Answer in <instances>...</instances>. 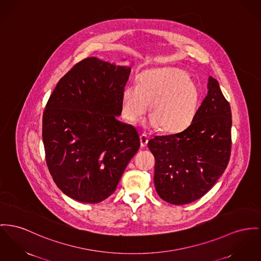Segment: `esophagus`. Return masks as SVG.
<instances>
[{
  "label": "esophagus",
  "instance_id": "obj_1",
  "mask_svg": "<svg viewBox=\"0 0 261 261\" xmlns=\"http://www.w3.org/2000/svg\"><path fill=\"white\" fill-rule=\"evenodd\" d=\"M139 139H140V146L145 147L147 145V142H148V138L145 135H141L139 137Z\"/></svg>",
  "mask_w": 261,
  "mask_h": 261
}]
</instances>
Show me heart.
<instances>
[{
    "label": "heart",
    "mask_w": 261,
    "mask_h": 261,
    "mask_svg": "<svg viewBox=\"0 0 261 261\" xmlns=\"http://www.w3.org/2000/svg\"><path fill=\"white\" fill-rule=\"evenodd\" d=\"M122 98V116L127 122H137L150 103L148 124L172 135L191 124L199 107L200 93L185 71L163 67L142 72L139 85L125 86Z\"/></svg>",
    "instance_id": "b5f03b06"
}]
</instances>
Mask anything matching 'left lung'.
I'll return each mask as SVG.
<instances>
[{
    "label": "left lung",
    "mask_w": 261,
    "mask_h": 261,
    "mask_svg": "<svg viewBox=\"0 0 261 261\" xmlns=\"http://www.w3.org/2000/svg\"><path fill=\"white\" fill-rule=\"evenodd\" d=\"M230 128V106L218 81L210 76L208 95L191 124L147 143L155 158L154 185L159 197L172 205H185L211 190L229 160Z\"/></svg>",
    "instance_id": "1"
}]
</instances>
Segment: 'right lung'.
Masks as SVG:
<instances>
[{"mask_svg":"<svg viewBox=\"0 0 261 261\" xmlns=\"http://www.w3.org/2000/svg\"><path fill=\"white\" fill-rule=\"evenodd\" d=\"M130 68L88 57L57 83L45 106L42 139L57 187L81 203L110 197L139 150L137 129L117 120Z\"/></svg>","mask_w":261,"mask_h":261,"instance_id":"right-lung-1","label":"right lung"}]
</instances>
